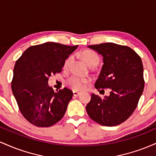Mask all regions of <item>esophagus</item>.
I'll return each instance as SVG.
<instances>
[{
  "label": "esophagus",
  "instance_id": "1",
  "mask_svg": "<svg viewBox=\"0 0 156 156\" xmlns=\"http://www.w3.org/2000/svg\"><path fill=\"white\" fill-rule=\"evenodd\" d=\"M79 94H80V92H76V91H74V92H73V95L74 96H78Z\"/></svg>",
  "mask_w": 156,
  "mask_h": 156
}]
</instances>
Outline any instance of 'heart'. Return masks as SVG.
I'll return each instance as SVG.
<instances>
[{"label":"heart","instance_id":"obj_1","mask_svg":"<svg viewBox=\"0 0 156 156\" xmlns=\"http://www.w3.org/2000/svg\"><path fill=\"white\" fill-rule=\"evenodd\" d=\"M82 58L84 62H86L89 66L92 65V64H97L98 65L100 62L99 55H98L95 52L92 51H86L81 53ZM72 61V57H68L65 60L64 64V68L66 69L69 67ZM91 82V80L88 78H81L77 76H73L67 80V84L71 89L76 91H82L85 89L86 86Z\"/></svg>","mask_w":156,"mask_h":156}]
</instances>
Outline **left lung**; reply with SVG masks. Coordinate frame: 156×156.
I'll return each instance as SVG.
<instances>
[{"label": "left lung", "mask_w": 156, "mask_h": 156, "mask_svg": "<svg viewBox=\"0 0 156 156\" xmlns=\"http://www.w3.org/2000/svg\"><path fill=\"white\" fill-rule=\"evenodd\" d=\"M103 57V65L94 87L110 89L103 98L92 94L86 106L89 117L104 126H116L130 117L144 87L142 62L128 46L112 42L89 45Z\"/></svg>", "instance_id": "left-lung-1"}]
</instances>
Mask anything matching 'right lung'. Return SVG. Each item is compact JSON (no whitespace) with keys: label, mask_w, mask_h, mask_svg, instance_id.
I'll list each match as a JSON object with an SVG mask.
<instances>
[{"label":"right lung","mask_w":156,"mask_h":156,"mask_svg":"<svg viewBox=\"0 0 156 156\" xmlns=\"http://www.w3.org/2000/svg\"><path fill=\"white\" fill-rule=\"evenodd\" d=\"M77 48L45 42L29 47L16 62L12 92L21 114L32 125L50 127L64 117L73 93L67 88L55 92L48 79L62 72L65 60Z\"/></svg>","instance_id":"obj_1"}]
</instances>
